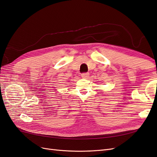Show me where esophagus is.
Listing matches in <instances>:
<instances>
[{"label":"esophagus","instance_id":"34e87169","mask_svg":"<svg viewBox=\"0 0 157 157\" xmlns=\"http://www.w3.org/2000/svg\"><path fill=\"white\" fill-rule=\"evenodd\" d=\"M81 77L82 78H88L89 77V73H82V74H81Z\"/></svg>","mask_w":157,"mask_h":157}]
</instances>
